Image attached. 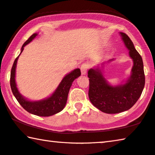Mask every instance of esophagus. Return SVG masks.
Returning a JSON list of instances; mask_svg holds the SVG:
<instances>
[{"instance_id": "34e87169", "label": "esophagus", "mask_w": 155, "mask_h": 155, "mask_svg": "<svg viewBox=\"0 0 155 155\" xmlns=\"http://www.w3.org/2000/svg\"><path fill=\"white\" fill-rule=\"evenodd\" d=\"M87 68H88V65L86 63H83L81 66V74L82 75H85V74L87 73Z\"/></svg>"}]
</instances>
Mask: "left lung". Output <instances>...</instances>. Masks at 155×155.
<instances>
[{
	"mask_svg": "<svg viewBox=\"0 0 155 155\" xmlns=\"http://www.w3.org/2000/svg\"><path fill=\"white\" fill-rule=\"evenodd\" d=\"M122 40L129 50V55L133 61L131 74L126 83L119 85H110L103 75L99 66L88 70L89 99L92 105L103 112L116 114L130 109L141 97L145 85L143 63L141 55L134 48L128 36L120 32ZM113 59L110 60V61Z\"/></svg>",
	"mask_w": 155,
	"mask_h": 155,
	"instance_id": "obj_1",
	"label": "left lung"
}]
</instances>
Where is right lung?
Returning <instances> with one entry per match:
<instances>
[{
	"label": "right lung",
	"instance_id": "right-lung-1",
	"mask_svg": "<svg viewBox=\"0 0 155 155\" xmlns=\"http://www.w3.org/2000/svg\"><path fill=\"white\" fill-rule=\"evenodd\" d=\"M38 35V34H33L28 40H27L21 48V51H23L24 47L31 42L33 39ZM18 55L15 61H14L13 66L12 68L11 75H10V86L12 93L18 102L20 104L23 108L31 114L37 115L40 117H50L56 113L61 112L65 106L66 102L68 100V96L70 87L74 79L81 76L80 69H75L72 72L65 75L63 78L60 84L56 88V90L50 97L43 100L31 101H29L22 96L18 88L16 87L15 80L16 68L17 61L19 57Z\"/></svg>",
	"mask_w": 155,
	"mask_h": 155
}]
</instances>
